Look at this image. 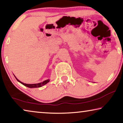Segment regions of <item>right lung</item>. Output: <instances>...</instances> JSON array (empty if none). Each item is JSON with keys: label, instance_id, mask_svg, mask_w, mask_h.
Listing matches in <instances>:
<instances>
[{"label": "right lung", "instance_id": "obj_1", "mask_svg": "<svg viewBox=\"0 0 123 123\" xmlns=\"http://www.w3.org/2000/svg\"><path fill=\"white\" fill-rule=\"evenodd\" d=\"M14 77H15L16 80L18 81V82H19L20 83H21V84L22 85H24L25 86H26L29 87V88H38V87H41L42 86H44V85H46L48 82H49L50 80L49 79H48V80H46L44 81H43L42 82H41V83H38V84H25V83H23L20 81H19V80H18V79H17L16 77L14 76Z\"/></svg>", "mask_w": 123, "mask_h": 123}]
</instances>
